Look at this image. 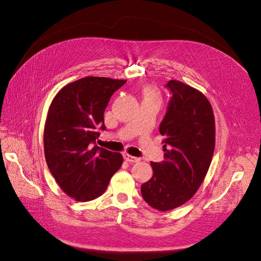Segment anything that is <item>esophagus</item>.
Returning <instances> with one entry per match:
<instances>
[{
    "label": "esophagus",
    "instance_id": "34e87169",
    "mask_svg": "<svg viewBox=\"0 0 261 261\" xmlns=\"http://www.w3.org/2000/svg\"><path fill=\"white\" fill-rule=\"evenodd\" d=\"M124 159L126 160V161H128V162H130V163H135V162H138L140 159L139 158H137V156H133V155H129V154H124Z\"/></svg>",
    "mask_w": 261,
    "mask_h": 261
}]
</instances>
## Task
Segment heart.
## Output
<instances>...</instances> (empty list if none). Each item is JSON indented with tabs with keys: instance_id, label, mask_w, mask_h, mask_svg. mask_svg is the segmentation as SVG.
Listing matches in <instances>:
<instances>
[{
	"instance_id": "obj_1",
	"label": "heart",
	"mask_w": 261,
	"mask_h": 261,
	"mask_svg": "<svg viewBox=\"0 0 261 261\" xmlns=\"http://www.w3.org/2000/svg\"><path fill=\"white\" fill-rule=\"evenodd\" d=\"M144 97L146 100H153L156 102H159L160 100L159 92H158L154 88H152V87H147V88H145Z\"/></svg>"
}]
</instances>
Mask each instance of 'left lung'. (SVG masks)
<instances>
[{"mask_svg": "<svg viewBox=\"0 0 261 261\" xmlns=\"http://www.w3.org/2000/svg\"><path fill=\"white\" fill-rule=\"evenodd\" d=\"M171 93L159 126L164 160L151 162L152 177L141 195L152 208L168 211L193 197L206 176L215 151V116L208 99L177 81L165 85Z\"/></svg>", "mask_w": 261, "mask_h": 261, "instance_id": "obj_1", "label": "left lung"}]
</instances>
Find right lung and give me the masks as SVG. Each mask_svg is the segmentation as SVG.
I'll return each mask as SVG.
<instances>
[{
    "label": "right lung",
    "mask_w": 261,
    "mask_h": 261,
    "mask_svg": "<svg viewBox=\"0 0 261 261\" xmlns=\"http://www.w3.org/2000/svg\"><path fill=\"white\" fill-rule=\"evenodd\" d=\"M126 81L85 77L62 88L49 109L44 126L46 164L60 187L78 201L106 192L121 168V153L96 145L106 130L105 110Z\"/></svg>",
    "instance_id": "1"
}]
</instances>
